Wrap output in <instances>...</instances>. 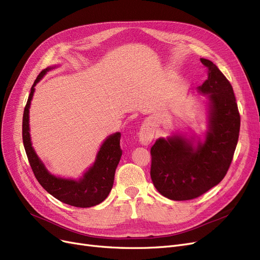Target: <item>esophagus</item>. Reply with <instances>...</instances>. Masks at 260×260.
<instances>
[{
  "mask_svg": "<svg viewBox=\"0 0 260 260\" xmlns=\"http://www.w3.org/2000/svg\"><path fill=\"white\" fill-rule=\"evenodd\" d=\"M154 138V128L151 123H145L139 132V140L142 145L148 146Z\"/></svg>",
  "mask_w": 260,
  "mask_h": 260,
  "instance_id": "1",
  "label": "esophagus"
}]
</instances>
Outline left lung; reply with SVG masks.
<instances>
[{
	"label": "left lung",
	"mask_w": 260,
	"mask_h": 260,
	"mask_svg": "<svg viewBox=\"0 0 260 260\" xmlns=\"http://www.w3.org/2000/svg\"><path fill=\"white\" fill-rule=\"evenodd\" d=\"M208 79L198 86L210 101L207 139L197 149L182 137L159 138L151 148L150 175L159 193L171 200H189L207 193L224 179L239 139L240 113L233 86L207 59Z\"/></svg>",
	"instance_id": "8db88e82"
}]
</instances>
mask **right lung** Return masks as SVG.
Returning a JSON list of instances; mask_svg holds the SVG:
<instances>
[{"label":"right lung","mask_w":260,"mask_h":260,"mask_svg":"<svg viewBox=\"0 0 260 260\" xmlns=\"http://www.w3.org/2000/svg\"><path fill=\"white\" fill-rule=\"evenodd\" d=\"M46 69L37 76L26 102L22 119V139L26 156L33 174L40 184L57 200L77 208H90L104 201L113 185L114 172L120 161L121 134L115 133L103 143L94 165L85 172L79 181L56 178L50 175L35 154L28 133V108L33 98L34 86L48 72Z\"/></svg>","instance_id":"obj_1"}]
</instances>
